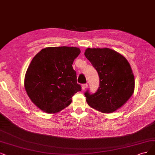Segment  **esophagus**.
Returning <instances> with one entry per match:
<instances>
[{
  "label": "esophagus",
  "instance_id": "esophagus-1",
  "mask_svg": "<svg viewBox=\"0 0 155 155\" xmlns=\"http://www.w3.org/2000/svg\"><path fill=\"white\" fill-rule=\"evenodd\" d=\"M87 87H88V85H87V84H83V85H82V89L83 90H85V89H87Z\"/></svg>",
  "mask_w": 155,
  "mask_h": 155
}]
</instances>
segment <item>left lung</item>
I'll return each instance as SVG.
<instances>
[{"mask_svg":"<svg viewBox=\"0 0 155 155\" xmlns=\"http://www.w3.org/2000/svg\"><path fill=\"white\" fill-rule=\"evenodd\" d=\"M84 55L100 77L96 93L90 94L87 91L85 93L87 104L102 113L116 111L134 92L135 78L128 61L121 54L108 48H88Z\"/></svg>","mask_w":155,"mask_h":155,"instance_id":"1","label":"left lung"}]
</instances>
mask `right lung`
I'll list each match as a JSON object with an SVG mask.
<instances>
[{
  "instance_id": "right-lung-1",
  "label": "right lung",
  "mask_w": 155,
  "mask_h": 155,
  "mask_svg": "<svg viewBox=\"0 0 155 155\" xmlns=\"http://www.w3.org/2000/svg\"><path fill=\"white\" fill-rule=\"evenodd\" d=\"M81 54L73 47H47L34 57L24 79V87L33 104L48 114L59 112L70 105L81 91L73 62Z\"/></svg>"
}]
</instances>
